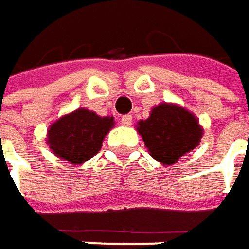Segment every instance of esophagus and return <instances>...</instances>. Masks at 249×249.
I'll return each mask as SVG.
<instances>
[{
  "mask_svg": "<svg viewBox=\"0 0 249 249\" xmlns=\"http://www.w3.org/2000/svg\"><path fill=\"white\" fill-rule=\"evenodd\" d=\"M120 122H122L123 126H130V124H132V116H130V114H124V116L120 119Z\"/></svg>",
  "mask_w": 249,
  "mask_h": 249,
  "instance_id": "esophagus-1",
  "label": "esophagus"
}]
</instances>
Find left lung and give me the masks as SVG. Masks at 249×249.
<instances>
[{
    "label": "left lung",
    "mask_w": 249,
    "mask_h": 249,
    "mask_svg": "<svg viewBox=\"0 0 249 249\" xmlns=\"http://www.w3.org/2000/svg\"><path fill=\"white\" fill-rule=\"evenodd\" d=\"M138 132L151 157L165 165L176 164L193 151L203 136V129L193 113L168 103L154 107L151 116L138 123Z\"/></svg>",
    "instance_id": "left-lung-1"
}]
</instances>
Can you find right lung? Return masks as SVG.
Listing matches in <instances>:
<instances>
[{
    "label": "right lung",
    "instance_id": "1",
    "mask_svg": "<svg viewBox=\"0 0 249 249\" xmlns=\"http://www.w3.org/2000/svg\"><path fill=\"white\" fill-rule=\"evenodd\" d=\"M113 126V117L78 108L49 126L48 145L56 157L75 165L84 164L101 149L103 139Z\"/></svg>",
    "mask_w": 249,
    "mask_h": 249
}]
</instances>
